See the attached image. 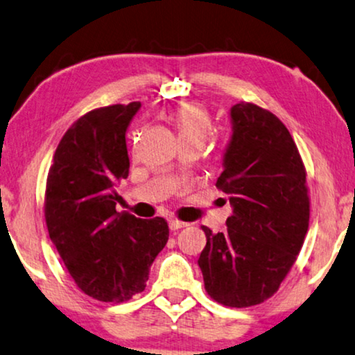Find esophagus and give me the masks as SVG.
<instances>
[{
  "instance_id": "34e87169",
  "label": "esophagus",
  "mask_w": 355,
  "mask_h": 355,
  "mask_svg": "<svg viewBox=\"0 0 355 355\" xmlns=\"http://www.w3.org/2000/svg\"><path fill=\"white\" fill-rule=\"evenodd\" d=\"M168 227H171V230H173V232H175V230L188 227V223L178 220V218H171V220H168Z\"/></svg>"
}]
</instances>
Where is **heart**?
I'll return each mask as SVG.
<instances>
[{"label": "heart", "mask_w": 355, "mask_h": 355, "mask_svg": "<svg viewBox=\"0 0 355 355\" xmlns=\"http://www.w3.org/2000/svg\"><path fill=\"white\" fill-rule=\"evenodd\" d=\"M172 121L175 123L180 141L202 139L211 130V116L207 109L198 101H187L178 104L172 111Z\"/></svg>", "instance_id": "heart-1"}]
</instances>
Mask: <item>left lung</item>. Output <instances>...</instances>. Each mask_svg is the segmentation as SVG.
<instances>
[{
  "label": "left lung",
  "mask_w": 355,
  "mask_h": 355,
  "mask_svg": "<svg viewBox=\"0 0 355 355\" xmlns=\"http://www.w3.org/2000/svg\"><path fill=\"white\" fill-rule=\"evenodd\" d=\"M233 137L216 187L233 214L227 233L212 234L199 256L204 288L227 307L257 306L278 291L309 228L307 172L291 133L267 109L232 107Z\"/></svg>",
  "instance_id": "obj_1"
}]
</instances>
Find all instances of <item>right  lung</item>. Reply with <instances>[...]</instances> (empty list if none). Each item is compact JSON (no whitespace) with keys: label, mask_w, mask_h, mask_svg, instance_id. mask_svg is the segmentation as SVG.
<instances>
[{"label":"right lung","mask_w":355,"mask_h":355,"mask_svg":"<svg viewBox=\"0 0 355 355\" xmlns=\"http://www.w3.org/2000/svg\"><path fill=\"white\" fill-rule=\"evenodd\" d=\"M139 106L114 104L77 119L58 144L44 189L49 238L77 286L103 302L144 291L168 239L166 218L116 211V187L130 168L125 132Z\"/></svg>","instance_id":"right-lung-1"}]
</instances>
